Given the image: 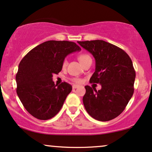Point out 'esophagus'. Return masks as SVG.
Masks as SVG:
<instances>
[{
  "instance_id": "34e87169",
  "label": "esophagus",
  "mask_w": 152,
  "mask_h": 152,
  "mask_svg": "<svg viewBox=\"0 0 152 152\" xmlns=\"http://www.w3.org/2000/svg\"><path fill=\"white\" fill-rule=\"evenodd\" d=\"M80 86L79 85H72V88L73 89H76V88H77V87H79Z\"/></svg>"
}]
</instances>
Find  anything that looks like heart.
<instances>
[{"label":"heart","instance_id":"obj_1","mask_svg":"<svg viewBox=\"0 0 152 152\" xmlns=\"http://www.w3.org/2000/svg\"><path fill=\"white\" fill-rule=\"evenodd\" d=\"M91 59L90 56L88 54H86V53H83V54H80L79 56H78V60H79V61L81 62V64L83 65L84 62H85L87 61V60H90ZM67 60H64L63 62H62V66H63V67H65L66 65H67ZM75 82H76V83H80L81 82V80L80 79H78V78H75V79H73Z\"/></svg>","mask_w":152,"mask_h":152}]
</instances>
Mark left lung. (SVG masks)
Masks as SVG:
<instances>
[{"label":"left lung","instance_id":"obj_1","mask_svg":"<svg viewBox=\"0 0 152 152\" xmlns=\"http://www.w3.org/2000/svg\"><path fill=\"white\" fill-rule=\"evenodd\" d=\"M77 42L95 60V71L90 82L102 87L98 91L89 85L85 87V110L98 121L112 120L124 111L133 95L136 73L132 61L122 49L104 40Z\"/></svg>","mask_w":152,"mask_h":152}]
</instances>
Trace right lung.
Segmentation results:
<instances>
[{
    "instance_id": "add662e5",
    "label": "right lung",
    "mask_w": 152,
    "mask_h": 152,
    "mask_svg": "<svg viewBox=\"0 0 152 152\" xmlns=\"http://www.w3.org/2000/svg\"><path fill=\"white\" fill-rule=\"evenodd\" d=\"M80 50L75 42L49 40L34 48L22 59L15 77L16 92L32 116L47 120L60 112L72 87L65 82L55 85L53 74L61 71L67 55Z\"/></svg>"
}]
</instances>
